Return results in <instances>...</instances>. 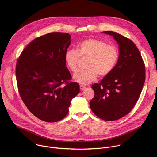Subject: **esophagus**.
Wrapping results in <instances>:
<instances>
[{
	"mask_svg": "<svg viewBox=\"0 0 157 157\" xmlns=\"http://www.w3.org/2000/svg\"><path fill=\"white\" fill-rule=\"evenodd\" d=\"M86 88V86H84V85H80V89L82 90H85Z\"/></svg>",
	"mask_w": 157,
	"mask_h": 157,
	"instance_id": "obj_1",
	"label": "esophagus"
}]
</instances>
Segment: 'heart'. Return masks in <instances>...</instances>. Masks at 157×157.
I'll use <instances>...</instances> for the list:
<instances>
[{
	"mask_svg": "<svg viewBox=\"0 0 157 157\" xmlns=\"http://www.w3.org/2000/svg\"><path fill=\"white\" fill-rule=\"evenodd\" d=\"M82 59H89L86 67L88 69L79 71L74 76L77 83L87 85L98 77H106L115 67L119 57L118 48L108 45L104 40L94 38L85 39L77 45V50L69 49L65 54V60L69 69L75 72L78 69Z\"/></svg>",
	"mask_w": 157,
	"mask_h": 157,
	"instance_id": "obj_1",
	"label": "heart"
}]
</instances>
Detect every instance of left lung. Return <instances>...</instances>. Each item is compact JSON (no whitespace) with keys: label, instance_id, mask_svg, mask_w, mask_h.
<instances>
[{"label":"left lung","instance_id":"obj_1","mask_svg":"<svg viewBox=\"0 0 157 157\" xmlns=\"http://www.w3.org/2000/svg\"><path fill=\"white\" fill-rule=\"evenodd\" d=\"M102 33L115 40L119 57L112 72L92 86L95 95L90 108L100 118L113 121L131 112L137 102L145 82V66L132 40L115 32Z\"/></svg>","mask_w":157,"mask_h":157}]
</instances>
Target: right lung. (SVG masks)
Instances as JSON below:
<instances>
[{
    "mask_svg": "<svg viewBox=\"0 0 157 157\" xmlns=\"http://www.w3.org/2000/svg\"><path fill=\"white\" fill-rule=\"evenodd\" d=\"M71 36L51 33L33 40L17 60L16 75L22 100L34 115L46 122L62 120L72 99L80 92L79 85L69 82L65 54Z\"/></svg>",
    "mask_w": 157,
    "mask_h": 157,
    "instance_id": "obj_1",
    "label": "right lung"
}]
</instances>
